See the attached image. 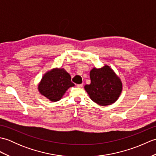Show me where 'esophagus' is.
I'll return each mask as SVG.
<instances>
[{"mask_svg": "<svg viewBox=\"0 0 156 156\" xmlns=\"http://www.w3.org/2000/svg\"><path fill=\"white\" fill-rule=\"evenodd\" d=\"M83 84H77V85H76V87H78V88H82V87H83Z\"/></svg>", "mask_w": 156, "mask_h": 156, "instance_id": "obj_1", "label": "esophagus"}]
</instances>
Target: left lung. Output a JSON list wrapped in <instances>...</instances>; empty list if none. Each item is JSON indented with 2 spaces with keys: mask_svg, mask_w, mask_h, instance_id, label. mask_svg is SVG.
<instances>
[{
  "mask_svg": "<svg viewBox=\"0 0 156 156\" xmlns=\"http://www.w3.org/2000/svg\"><path fill=\"white\" fill-rule=\"evenodd\" d=\"M90 84L85 85L84 88L94 102L107 106L117 100L122 91V83L109 66L94 68L90 72Z\"/></svg>",
  "mask_w": 156,
  "mask_h": 156,
  "instance_id": "1",
  "label": "left lung"
}]
</instances>
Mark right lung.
<instances>
[{
  "label": "right lung",
  "instance_id": "obj_1",
  "mask_svg": "<svg viewBox=\"0 0 156 156\" xmlns=\"http://www.w3.org/2000/svg\"><path fill=\"white\" fill-rule=\"evenodd\" d=\"M74 84L71 76L64 69H54L46 73L38 86L39 91L51 101H58Z\"/></svg>",
  "mask_w": 156,
  "mask_h": 156
}]
</instances>
